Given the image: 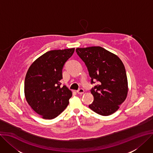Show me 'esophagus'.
Instances as JSON below:
<instances>
[{
    "instance_id": "esophagus-1",
    "label": "esophagus",
    "mask_w": 153,
    "mask_h": 153,
    "mask_svg": "<svg viewBox=\"0 0 153 153\" xmlns=\"http://www.w3.org/2000/svg\"><path fill=\"white\" fill-rule=\"evenodd\" d=\"M77 93L78 94H83V93H84V90L82 89V88H80V89H79V90L77 91Z\"/></svg>"
}]
</instances>
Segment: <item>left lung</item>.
Instances as JSON below:
<instances>
[{"mask_svg":"<svg viewBox=\"0 0 153 153\" xmlns=\"http://www.w3.org/2000/svg\"><path fill=\"white\" fill-rule=\"evenodd\" d=\"M91 78L99 84L91 90L94 101L89 107L102 116L113 114L127 98L128 79L123 63L117 55L100 46L76 49Z\"/></svg>","mask_w":153,"mask_h":153,"instance_id":"1","label":"left lung"}]
</instances>
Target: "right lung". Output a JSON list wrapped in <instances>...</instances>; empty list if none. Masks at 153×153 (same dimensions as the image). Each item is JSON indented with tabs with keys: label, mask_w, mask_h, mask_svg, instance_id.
<instances>
[{
	"label": "right lung",
	"mask_w": 153,
	"mask_h": 153,
	"mask_svg": "<svg viewBox=\"0 0 153 153\" xmlns=\"http://www.w3.org/2000/svg\"><path fill=\"white\" fill-rule=\"evenodd\" d=\"M75 48L52 50L36 59L27 72L24 82L26 101L40 117L52 120L66 108L72 92L60 87L62 69Z\"/></svg>",
	"instance_id": "1"
}]
</instances>
